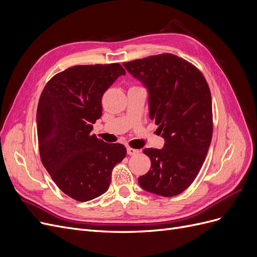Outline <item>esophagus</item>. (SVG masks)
Returning a JSON list of instances; mask_svg holds the SVG:
<instances>
[{
  "mask_svg": "<svg viewBox=\"0 0 257 257\" xmlns=\"http://www.w3.org/2000/svg\"><path fill=\"white\" fill-rule=\"evenodd\" d=\"M126 152H127V154H128V155H135V154H137V153L139 152V150H137V149H133V148H130V147H127V148H126Z\"/></svg>",
  "mask_w": 257,
  "mask_h": 257,
  "instance_id": "1",
  "label": "esophagus"
}]
</instances>
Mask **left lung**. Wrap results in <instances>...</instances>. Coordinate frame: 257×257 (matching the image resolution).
<instances>
[{"instance_id":"8db88e82","label":"left lung","mask_w":257,"mask_h":257,"mask_svg":"<svg viewBox=\"0 0 257 257\" xmlns=\"http://www.w3.org/2000/svg\"><path fill=\"white\" fill-rule=\"evenodd\" d=\"M148 91L149 118L159 125L163 149H145L151 169L138 178L142 188L164 197L185 191L203 166L212 138V103L198 69L164 53L123 63Z\"/></svg>"}]
</instances>
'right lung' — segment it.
Wrapping results in <instances>:
<instances>
[{"label": "right lung", "instance_id": "obj_1", "mask_svg": "<svg viewBox=\"0 0 257 257\" xmlns=\"http://www.w3.org/2000/svg\"><path fill=\"white\" fill-rule=\"evenodd\" d=\"M125 75L119 64L77 65L53 76L37 106L41 160L59 189L88 201L109 188L111 172L126 155L121 144H107L91 134L102 115L105 91Z\"/></svg>", "mask_w": 257, "mask_h": 257}]
</instances>
